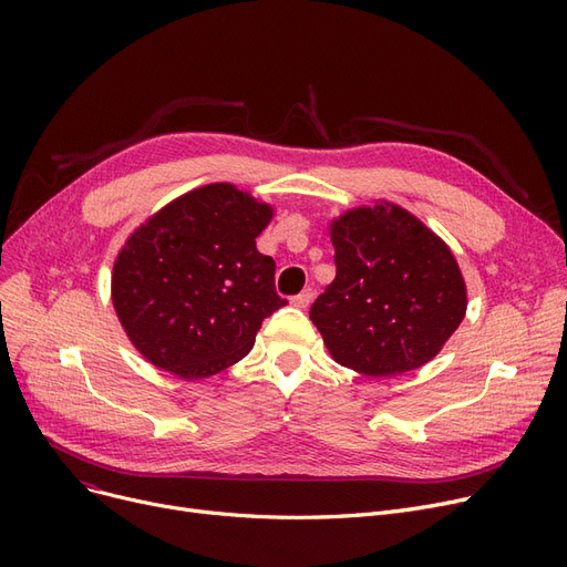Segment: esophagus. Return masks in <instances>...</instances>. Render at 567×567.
I'll list each match as a JSON object with an SVG mask.
<instances>
[{
    "label": "esophagus",
    "mask_w": 567,
    "mask_h": 567,
    "mask_svg": "<svg viewBox=\"0 0 567 567\" xmlns=\"http://www.w3.org/2000/svg\"><path fill=\"white\" fill-rule=\"evenodd\" d=\"M312 289H303L299 296H293L291 299V306H296V308H301V310H306L310 303H312Z\"/></svg>",
    "instance_id": "obj_1"
}]
</instances>
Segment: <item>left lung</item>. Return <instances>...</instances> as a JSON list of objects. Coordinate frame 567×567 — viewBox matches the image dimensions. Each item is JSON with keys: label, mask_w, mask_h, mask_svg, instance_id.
Masks as SVG:
<instances>
[{"label": "left lung", "mask_w": 567, "mask_h": 567, "mask_svg": "<svg viewBox=\"0 0 567 567\" xmlns=\"http://www.w3.org/2000/svg\"><path fill=\"white\" fill-rule=\"evenodd\" d=\"M336 280L310 308L333 361L372 379L419 370L466 315V282L439 234L377 199L329 223Z\"/></svg>", "instance_id": "8db88e82"}]
</instances>
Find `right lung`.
Returning a JSON list of instances; mask_svg holds the SVG:
<instances>
[{
	"mask_svg": "<svg viewBox=\"0 0 567 567\" xmlns=\"http://www.w3.org/2000/svg\"><path fill=\"white\" fill-rule=\"evenodd\" d=\"M276 208L234 184L167 202L131 231L112 266V306L144 359L186 381L248 355L261 321L287 301L255 238Z\"/></svg>",
	"mask_w": 567,
	"mask_h": 567,
	"instance_id": "obj_1",
	"label": "right lung"
}]
</instances>
